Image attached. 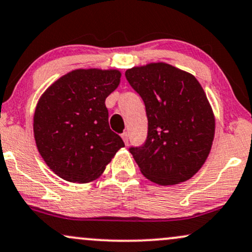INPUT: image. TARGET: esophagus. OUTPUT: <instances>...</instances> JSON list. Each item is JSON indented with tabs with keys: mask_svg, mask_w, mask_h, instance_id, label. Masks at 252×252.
<instances>
[{
	"mask_svg": "<svg viewBox=\"0 0 252 252\" xmlns=\"http://www.w3.org/2000/svg\"><path fill=\"white\" fill-rule=\"evenodd\" d=\"M121 138H123L124 143H125L126 145L128 144V133H127V132H124L123 134H121Z\"/></svg>",
	"mask_w": 252,
	"mask_h": 252,
	"instance_id": "1",
	"label": "esophagus"
}]
</instances>
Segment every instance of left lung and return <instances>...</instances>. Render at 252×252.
Here are the masks:
<instances>
[{"instance_id": "obj_1", "label": "left lung", "mask_w": 252, "mask_h": 252, "mask_svg": "<svg viewBox=\"0 0 252 252\" xmlns=\"http://www.w3.org/2000/svg\"><path fill=\"white\" fill-rule=\"evenodd\" d=\"M125 75L143 97L149 120L146 143L129 149L140 172L164 186L192 178L215 138V114L202 85L166 62L132 67Z\"/></svg>"}]
</instances>
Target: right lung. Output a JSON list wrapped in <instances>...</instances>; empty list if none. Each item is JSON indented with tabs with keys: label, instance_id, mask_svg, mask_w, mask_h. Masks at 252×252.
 I'll return each mask as SVG.
<instances>
[{
	"label": "right lung",
	"instance_id": "obj_1",
	"mask_svg": "<svg viewBox=\"0 0 252 252\" xmlns=\"http://www.w3.org/2000/svg\"><path fill=\"white\" fill-rule=\"evenodd\" d=\"M118 69H74L43 92L32 131L37 151L56 176L70 183L96 180L125 146L109 128L105 100L120 84Z\"/></svg>",
	"mask_w": 252,
	"mask_h": 252
}]
</instances>
